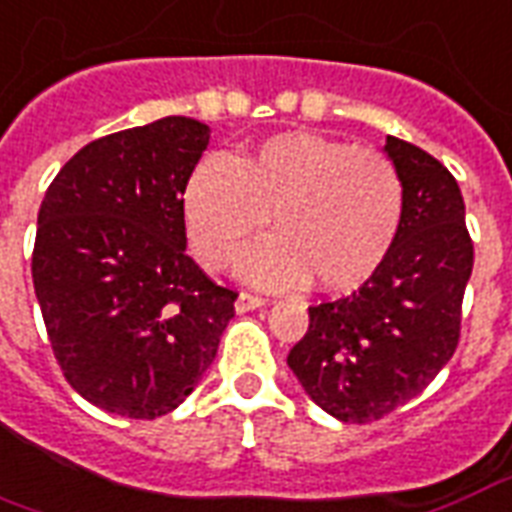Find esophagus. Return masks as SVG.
I'll list each match as a JSON object with an SVG mask.
<instances>
[{"mask_svg": "<svg viewBox=\"0 0 512 512\" xmlns=\"http://www.w3.org/2000/svg\"><path fill=\"white\" fill-rule=\"evenodd\" d=\"M236 314H247V311H257V308L265 306L263 298H257V295H249V292H239V298H236Z\"/></svg>", "mask_w": 512, "mask_h": 512, "instance_id": "esophagus-1", "label": "esophagus"}]
</instances>
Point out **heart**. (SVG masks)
<instances>
[{
    "label": "heart",
    "instance_id": "1",
    "mask_svg": "<svg viewBox=\"0 0 512 512\" xmlns=\"http://www.w3.org/2000/svg\"><path fill=\"white\" fill-rule=\"evenodd\" d=\"M403 206V179L386 155L308 131L271 136L239 161L206 155L182 195L190 247L212 268L271 214L279 233L236 257L241 279L268 290L308 276L327 292L360 287L395 247Z\"/></svg>",
    "mask_w": 512,
    "mask_h": 512
}]
</instances>
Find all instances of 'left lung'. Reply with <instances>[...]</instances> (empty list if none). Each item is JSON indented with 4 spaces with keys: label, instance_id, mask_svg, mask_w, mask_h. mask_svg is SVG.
Listing matches in <instances>:
<instances>
[{
    "label": "left lung",
    "instance_id": "1",
    "mask_svg": "<svg viewBox=\"0 0 512 512\" xmlns=\"http://www.w3.org/2000/svg\"><path fill=\"white\" fill-rule=\"evenodd\" d=\"M403 179V225L378 271L349 298L308 308L287 365L314 403L365 424L405 405L446 368L459 343L473 241L462 190L429 152L386 136Z\"/></svg>",
    "mask_w": 512,
    "mask_h": 512
}]
</instances>
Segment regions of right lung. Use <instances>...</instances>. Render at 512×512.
Returning <instances> with one entry per match:
<instances>
[{"mask_svg":"<svg viewBox=\"0 0 512 512\" xmlns=\"http://www.w3.org/2000/svg\"><path fill=\"white\" fill-rule=\"evenodd\" d=\"M212 128L161 117L85 144L50 182L31 276L66 381L101 411L171 413L212 365L236 292L187 257L182 195Z\"/></svg>","mask_w":512,"mask_h":512,"instance_id":"right-lung-1","label":"right lung"}]
</instances>
